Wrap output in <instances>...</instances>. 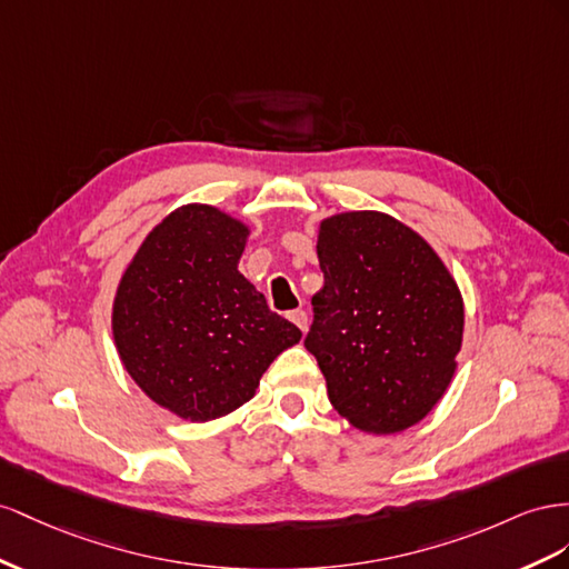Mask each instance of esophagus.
I'll use <instances>...</instances> for the list:
<instances>
[{
	"label": "esophagus",
	"instance_id": "1",
	"mask_svg": "<svg viewBox=\"0 0 569 569\" xmlns=\"http://www.w3.org/2000/svg\"><path fill=\"white\" fill-rule=\"evenodd\" d=\"M288 319L293 321L300 331H307V323H310V319H307V312H305V310H296V312H290V315H288Z\"/></svg>",
	"mask_w": 569,
	"mask_h": 569
}]
</instances>
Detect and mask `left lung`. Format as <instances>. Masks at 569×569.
Returning <instances> with one entry per match:
<instances>
[{"instance_id": "obj_1", "label": "left lung", "mask_w": 569, "mask_h": 569, "mask_svg": "<svg viewBox=\"0 0 569 569\" xmlns=\"http://www.w3.org/2000/svg\"><path fill=\"white\" fill-rule=\"evenodd\" d=\"M317 257L323 288L305 348L333 410L375 436L415 427L456 377L465 331L458 281L425 238L377 209L321 219Z\"/></svg>"}]
</instances>
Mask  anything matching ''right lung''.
<instances>
[{
    "instance_id": "right-lung-1",
    "label": "right lung",
    "mask_w": 569,
    "mask_h": 569,
    "mask_svg": "<svg viewBox=\"0 0 569 569\" xmlns=\"http://www.w3.org/2000/svg\"><path fill=\"white\" fill-rule=\"evenodd\" d=\"M250 233L214 204L176 207L144 236L113 296L121 365L159 408L198 425L246 405L302 338L238 271Z\"/></svg>"
}]
</instances>
